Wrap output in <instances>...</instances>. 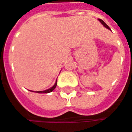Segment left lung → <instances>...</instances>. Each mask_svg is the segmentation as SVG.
Here are the masks:
<instances>
[{"label":"left lung","mask_w":132,"mask_h":132,"mask_svg":"<svg viewBox=\"0 0 132 132\" xmlns=\"http://www.w3.org/2000/svg\"><path fill=\"white\" fill-rule=\"evenodd\" d=\"M98 21H100V22H101V23H102V24H103V26H104V27H106V28H107V29H108V30H111V28L108 27V25H107V24H105V22H104V21H102V19H98Z\"/></svg>","instance_id":"obj_1"}]
</instances>
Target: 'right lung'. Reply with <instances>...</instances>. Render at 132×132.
Instances as JSON below:
<instances>
[{"label":"right lung","mask_w":132,"mask_h":132,"mask_svg":"<svg viewBox=\"0 0 132 132\" xmlns=\"http://www.w3.org/2000/svg\"><path fill=\"white\" fill-rule=\"evenodd\" d=\"M56 86H57V81L55 82L54 85L53 87H51V88H49V89H45V90H43V91H36V93H48L52 92L54 89H55ZM30 91H32V90H30ZM32 92H34V91H32Z\"/></svg>","instance_id":"1"}]
</instances>
